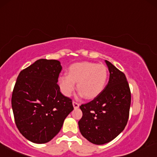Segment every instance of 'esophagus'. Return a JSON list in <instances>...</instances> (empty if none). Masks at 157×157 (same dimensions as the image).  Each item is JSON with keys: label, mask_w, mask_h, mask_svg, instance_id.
Returning <instances> with one entry per match:
<instances>
[{"label": "esophagus", "mask_w": 157, "mask_h": 157, "mask_svg": "<svg viewBox=\"0 0 157 157\" xmlns=\"http://www.w3.org/2000/svg\"><path fill=\"white\" fill-rule=\"evenodd\" d=\"M72 104H73L74 107H75V109L78 108L79 106H80V104H79V103L77 102V101H72Z\"/></svg>", "instance_id": "obj_1"}]
</instances>
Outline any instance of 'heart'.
Here are the masks:
<instances>
[{
  "mask_svg": "<svg viewBox=\"0 0 157 157\" xmlns=\"http://www.w3.org/2000/svg\"><path fill=\"white\" fill-rule=\"evenodd\" d=\"M107 77V69L103 64L82 62L71 66L68 75L59 78V84L64 95L70 96L75 88V82H77L81 94L92 99L105 88Z\"/></svg>",
  "mask_w": 157,
  "mask_h": 157,
  "instance_id": "obj_1",
  "label": "heart"
}]
</instances>
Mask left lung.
<instances>
[{"mask_svg":"<svg viewBox=\"0 0 157 157\" xmlns=\"http://www.w3.org/2000/svg\"><path fill=\"white\" fill-rule=\"evenodd\" d=\"M109 71L108 83L92 101L80 107L78 121L82 135L90 143L103 145L116 138L124 129L129 116L131 91L124 72L105 60Z\"/></svg>","mask_w":157,"mask_h":157,"instance_id":"obj_1","label":"left lung"}]
</instances>
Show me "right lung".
Masks as SVG:
<instances>
[{"mask_svg":"<svg viewBox=\"0 0 157 157\" xmlns=\"http://www.w3.org/2000/svg\"><path fill=\"white\" fill-rule=\"evenodd\" d=\"M61 69L58 60L39 59L22 69L15 82L12 96L14 121L31 142L51 140L73 110L72 100L60 93L57 83Z\"/></svg>","mask_w":157,"mask_h":157,"instance_id":"add662e5","label":"right lung"}]
</instances>
